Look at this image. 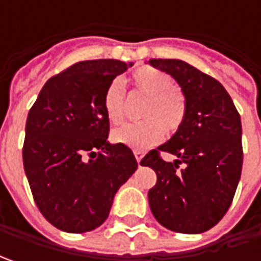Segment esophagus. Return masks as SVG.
I'll return each instance as SVG.
<instances>
[{"label": "esophagus", "instance_id": "obj_1", "mask_svg": "<svg viewBox=\"0 0 261 261\" xmlns=\"http://www.w3.org/2000/svg\"><path fill=\"white\" fill-rule=\"evenodd\" d=\"M134 155H135L136 161H138V163H141V160H142V156H144V152H142V151H138V149H135V151H134Z\"/></svg>", "mask_w": 261, "mask_h": 261}]
</instances>
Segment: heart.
Wrapping results in <instances>:
<instances>
[{"label":"heart","mask_w":261,"mask_h":261,"mask_svg":"<svg viewBox=\"0 0 261 261\" xmlns=\"http://www.w3.org/2000/svg\"><path fill=\"white\" fill-rule=\"evenodd\" d=\"M136 93L145 95L138 123L116 129L112 139L116 144L144 151L156 145L164 132L174 135L185 123L187 115V97L185 91L173 84V78L154 66H139L130 75ZM126 91L120 80H113L103 95V110L112 125H120L125 119Z\"/></svg>","instance_id":"1"}]
</instances>
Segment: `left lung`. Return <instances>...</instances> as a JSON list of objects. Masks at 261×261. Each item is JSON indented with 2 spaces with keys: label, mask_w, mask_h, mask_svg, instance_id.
I'll use <instances>...</instances> for the list:
<instances>
[{
  "label": "left lung",
  "mask_w": 261,
  "mask_h": 261,
  "mask_svg": "<svg viewBox=\"0 0 261 261\" xmlns=\"http://www.w3.org/2000/svg\"><path fill=\"white\" fill-rule=\"evenodd\" d=\"M149 65L173 76L187 97L185 123L141 161L156 174L155 186L148 192L149 207L171 231L205 232L224 218L241 177L240 113L218 80L187 62L151 59ZM161 150L179 160L167 163L159 155Z\"/></svg>",
  "instance_id": "8db88e82"
}]
</instances>
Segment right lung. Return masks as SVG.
Wrapping results in <instances>:
<instances>
[{"instance_id":"right-lung-1","label":"right lung","mask_w":261,"mask_h":261,"mask_svg":"<svg viewBox=\"0 0 261 261\" xmlns=\"http://www.w3.org/2000/svg\"><path fill=\"white\" fill-rule=\"evenodd\" d=\"M132 64L83 61L46 81L32 106L23 164L40 214L61 231L81 234L109 216L119 187L138 168L129 146L109 144L103 95Z\"/></svg>"}]
</instances>
